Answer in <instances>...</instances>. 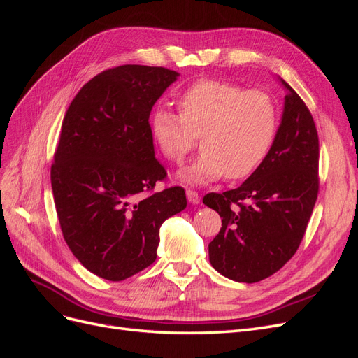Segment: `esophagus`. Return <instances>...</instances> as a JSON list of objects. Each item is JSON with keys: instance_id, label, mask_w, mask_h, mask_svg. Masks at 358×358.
<instances>
[{"instance_id": "obj_1", "label": "esophagus", "mask_w": 358, "mask_h": 358, "mask_svg": "<svg viewBox=\"0 0 358 358\" xmlns=\"http://www.w3.org/2000/svg\"><path fill=\"white\" fill-rule=\"evenodd\" d=\"M187 199H188V201L192 203V204H199V203H200L199 192L194 191V189H188V191H187Z\"/></svg>"}]
</instances>
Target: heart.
Returning a JSON list of instances; mask_svg holds the SVG:
<instances>
[{"instance_id": "heart-1", "label": "heart", "mask_w": 358, "mask_h": 358, "mask_svg": "<svg viewBox=\"0 0 358 358\" xmlns=\"http://www.w3.org/2000/svg\"><path fill=\"white\" fill-rule=\"evenodd\" d=\"M180 115L158 107L150 131L169 161L179 164L201 134V155L180 171L189 183H208L225 175L242 179L266 159L278 133L279 113L272 95L216 79H201L178 96Z\"/></svg>"}]
</instances>
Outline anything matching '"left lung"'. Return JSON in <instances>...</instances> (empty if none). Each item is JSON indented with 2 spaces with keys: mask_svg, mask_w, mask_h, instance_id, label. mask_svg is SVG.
<instances>
[{
  "mask_svg": "<svg viewBox=\"0 0 358 358\" xmlns=\"http://www.w3.org/2000/svg\"><path fill=\"white\" fill-rule=\"evenodd\" d=\"M288 90L282 121L266 159L239 188L206 194L222 227L209 243L215 270L254 284L276 273L296 254L320 188V143L313 117Z\"/></svg>",
  "mask_w": 358,
  "mask_h": 358,
  "instance_id": "left-lung-1",
  "label": "left lung"
}]
</instances>
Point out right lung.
<instances>
[{
  "mask_svg": "<svg viewBox=\"0 0 358 358\" xmlns=\"http://www.w3.org/2000/svg\"><path fill=\"white\" fill-rule=\"evenodd\" d=\"M178 73L127 64L96 74L64 116L50 180L64 241L91 273L124 280L157 259L159 227L187 208L167 178L149 115Z\"/></svg>",
  "mask_w": 358,
  "mask_h": 358,
  "instance_id": "1",
  "label": "right lung"
}]
</instances>
